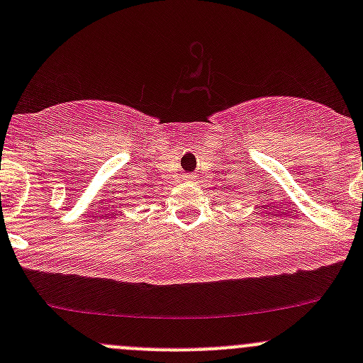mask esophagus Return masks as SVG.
<instances>
[{
	"instance_id": "esophagus-1",
	"label": "esophagus",
	"mask_w": 363,
	"mask_h": 363,
	"mask_svg": "<svg viewBox=\"0 0 363 363\" xmlns=\"http://www.w3.org/2000/svg\"><path fill=\"white\" fill-rule=\"evenodd\" d=\"M186 179H189V177H188V175H186Z\"/></svg>"
}]
</instances>
